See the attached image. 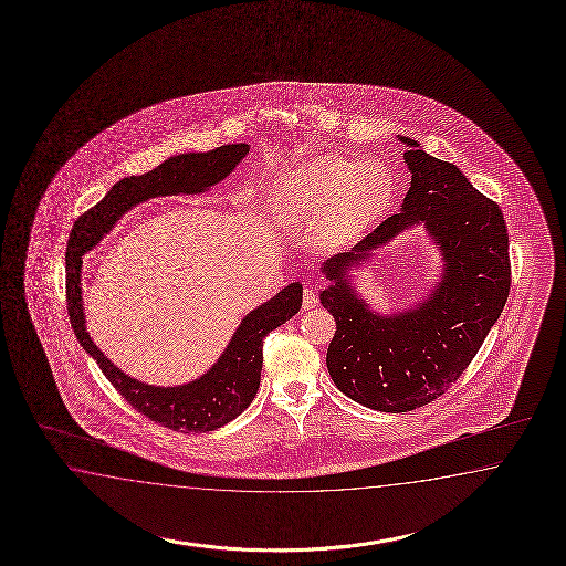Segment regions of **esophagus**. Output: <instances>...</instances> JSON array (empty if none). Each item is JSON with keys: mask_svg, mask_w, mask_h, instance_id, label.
Returning a JSON list of instances; mask_svg holds the SVG:
<instances>
[{"mask_svg": "<svg viewBox=\"0 0 566 566\" xmlns=\"http://www.w3.org/2000/svg\"><path fill=\"white\" fill-rule=\"evenodd\" d=\"M316 304H318L316 292H314L313 289L302 290V308H304V311H311Z\"/></svg>", "mask_w": 566, "mask_h": 566, "instance_id": "esophagus-1", "label": "esophagus"}]
</instances>
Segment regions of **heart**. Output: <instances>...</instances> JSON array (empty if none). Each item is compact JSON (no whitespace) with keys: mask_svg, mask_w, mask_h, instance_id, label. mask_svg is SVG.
Returning <instances> with one entry per match:
<instances>
[{"mask_svg":"<svg viewBox=\"0 0 566 566\" xmlns=\"http://www.w3.org/2000/svg\"><path fill=\"white\" fill-rule=\"evenodd\" d=\"M396 197V176L381 160L355 164L337 154H321L280 178L272 209L277 223L298 227L313 217L318 245L347 243L386 213Z\"/></svg>","mask_w":566,"mask_h":566,"instance_id":"heart-1","label":"heart"}]
</instances>
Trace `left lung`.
Here are the masks:
<instances>
[{
  "instance_id": "1",
  "label": "left lung",
  "mask_w": 566,
  "mask_h": 566,
  "mask_svg": "<svg viewBox=\"0 0 566 566\" xmlns=\"http://www.w3.org/2000/svg\"><path fill=\"white\" fill-rule=\"evenodd\" d=\"M400 139L412 172L402 211L349 252L327 260L323 272L335 284L321 292L337 323L327 352L335 386L355 402L391 415L434 402L451 388L500 318L512 284L497 202L481 195L454 164L428 156L415 139ZM420 220L443 252L440 284L410 312L394 317L369 312L346 286L344 272Z\"/></svg>"
}]
</instances>
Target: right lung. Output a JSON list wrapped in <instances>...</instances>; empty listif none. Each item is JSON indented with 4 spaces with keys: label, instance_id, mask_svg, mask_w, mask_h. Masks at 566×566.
<instances>
[{
    "label": "right lung",
    "instance_id": "right-lung-1",
    "mask_svg": "<svg viewBox=\"0 0 566 566\" xmlns=\"http://www.w3.org/2000/svg\"><path fill=\"white\" fill-rule=\"evenodd\" d=\"M248 151V144H227L202 154L168 158L146 175L127 176L112 187L103 201L76 219L66 243V311L76 339L132 408L176 432H209L226 427L252 403L260 388L264 339L270 331L284 325L301 311V282H292L274 298L248 314L219 361L205 376L185 386L156 388L126 376L88 337L81 298V258L93 250L132 207L151 197L202 192L223 180Z\"/></svg>",
    "mask_w": 566,
    "mask_h": 566
}]
</instances>
